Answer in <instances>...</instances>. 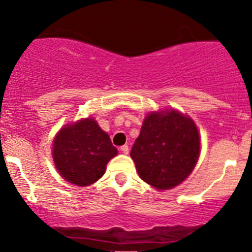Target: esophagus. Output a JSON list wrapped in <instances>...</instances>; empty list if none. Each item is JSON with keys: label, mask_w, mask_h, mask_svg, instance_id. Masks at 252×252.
Instances as JSON below:
<instances>
[{"label": "esophagus", "mask_w": 252, "mask_h": 252, "mask_svg": "<svg viewBox=\"0 0 252 252\" xmlns=\"http://www.w3.org/2000/svg\"><path fill=\"white\" fill-rule=\"evenodd\" d=\"M119 149H121V152L124 153V154H128V153H129V147H128V145H122V147L119 148Z\"/></svg>", "instance_id": "34e87169"}]
</instances>
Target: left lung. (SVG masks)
Listing matches in <instances>:
<instances>
[{
	"mask_svg": "<svg viewBox=\"0 0 252 252\" xmlns=\"http://www.w3.org/2000/svg\"><path fill=\"white\" fill-rule=\"evenodd\" d=\"M199 153L200 138L194 122L176 110H165L144 119L130 157L145 183L166 190L187 179Z\"/></svg>",
	"mask_w": 252,
	"mask_h": 252,
	"instance_id": "1",
	"label": "left lung"
}]
</instances>
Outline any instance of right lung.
Segmentation results:
<instances>
[{"mask_svg": "<svg viewBox=\"0 0 252 252\" xmlns=\"http://www.w3.org/2000/svg\"><path fill=\"white\" fill-rule=\"evenodd\" d=\"M117 154L109 135L91 118L61 129L53 143L56 168L67 182L78 187L102 178L108 161Z\"/></svg>", "mask_w": 252, "mask_h": 252, "instance_id": "add662e5", "label": "right lung"}]
</instances>
